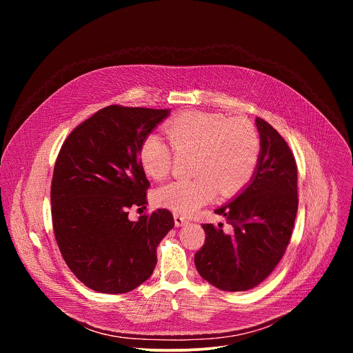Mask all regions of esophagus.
Returning a JSON list of instances; mask_svg holds the SVG:
<instances>
[{
    "instance_id": "1",
    "label": "esophagus",
    "mask_w": 353,
    "mask_h": 353,
    "mask_svg": "<svg viewBox=\"0 0 353 353\" xmlns=\"http://www.w3.org/2000/svg\"><path fill=\"white\" fill-rule=\"evenodd\" d=\"M187 222H188V221H187V218H185V216L179 215V214H174V225H176L177 228L184 226Z\"/></svg>"
}]
</instances>
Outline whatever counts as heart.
<instances>
[{
  "label": "heart",
  "instance_id": "heart-1",
  "mask_svg": "<svg viewBox=\"0 0 353 353\" xmlns=\"http://www.w3.org/2000/svg\"><path fill=\"white\" fill-rule=\"evenodd\" d=\"M177 154H195L192 180L170 181L155 194L157 203L177 214H192L215 198L218 190L229 196L239 192L253 177L260 158V138L245 120L219 113L188 112L165 127ZM138 158L148 176L161 180L173 165V150L157 132L139 145Z\"/></svg>",
  "mask_w": 353,
  "mask_h": 353
}]
</instances>
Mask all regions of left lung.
<instances>
[{"mask_svg": "<svg viewBox=\"0 0 353 353\" xmlns=\"http://www.w3.org/2000/svg\"><path fill=\"white\" fill-rule=\"evenodd\" d=\"M260 158L256 172L230 203L215 210L232 226L205 223L196 271L221 290L241 292L261 283L281 261L297 212V168L279 132L257 117Z\"/></svg>", "mask_w": 353, "mask_h": 353, "instance_id": "left-lung-1", "label": "left lung"}]
</instances>
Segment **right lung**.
<instances>
[{"mask_svg":"<svg viewBox=\"0 0 353 353\" xmlns=\"http://www.w3.org/2000/svg\"><path fill=\"white\" fill-rule=\"evenodd\" d=\"M170 109L108 106L65 139L52 181L59 248L74 275L100 293H125L152 275L157 247L174 226L170 211L138 221L128 208L146 204L149 181L138 150Z\"/></svg>","mask_w":353,"mask_h":353,"instance_id":"obj_1","label":"right lung"}]
</instances>
